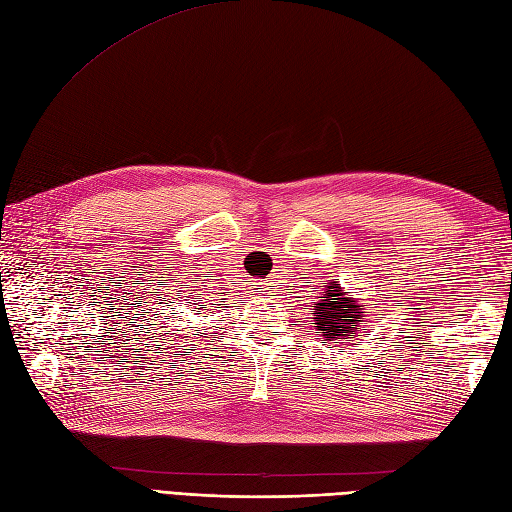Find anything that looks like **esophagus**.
<instances>
[{
	"instance_id": "esophagus-1",
	"label": "esophagus",
	"mask_w": 512,
	"mask_h": 512,
	"mask_svg": "<svg viewBox=\"0 0 512 512\" xmlns=\"http://www.w3.org/2000/svg\"><path fill=\"white\" fill-rule=\"evenodd\" d=\"M257 285H266V283H257Z\"/></svg>"
}]
</instances>
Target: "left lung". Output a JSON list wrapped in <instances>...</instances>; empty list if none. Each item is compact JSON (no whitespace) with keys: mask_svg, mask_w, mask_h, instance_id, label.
Here are the masks:
<instances>
[{"mask_svg":"<svg viewBox=\"0 0 512 512\" xmlns=\"http://www.w3.org/2000/svg\"><path fill=\"white\" fill-rule=\"evenodd\" d=\"M361 309L363 305L350 298V292H344L339 281L326 285V292H322L320 303L316 305L318 318H313L316 320L313 324H318V331H322V342L344 344V339L350 342V337L357 335V326L363 322L365 311Z\"/></svg>","mask_w":512,"mask_h":512,"instance_id":"obj_1","label":"left lung"}]
</instances>
